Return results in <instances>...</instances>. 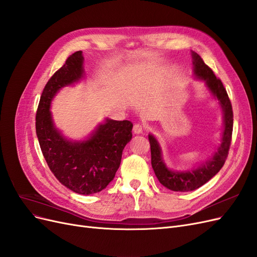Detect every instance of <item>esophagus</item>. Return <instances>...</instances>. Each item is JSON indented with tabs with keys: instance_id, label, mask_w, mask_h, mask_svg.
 I'll return each mask as SVG.
<instances>
[{
	"instance_id": "obj_1",
	"label": "esophagus",
	"mask_w": 257,
	"mask_h": 257,
	"mask_svg": "<svg viewBox=\"0 0 257 257\" xmlns=\"http://www.w3.org/2000/svg\"><path fill=\"white\" fill-rule=\"evenodd\" d=\"M133 132H134V134H142L144 132V126L142 125V124L137 123L133 126Z\"/></svg>"
}]
</instances>
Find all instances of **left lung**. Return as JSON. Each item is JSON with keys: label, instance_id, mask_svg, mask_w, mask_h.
Returning a JSON list of instances; mask_svg holds the SVG:
<instances>
[{"label": "left lung", "instance_id": "left-lung-1", "mask_svg": "<svg viewBox=\"0 0 257 257\" xmlns=\"http://www.w3.org/2000/svg\"><path fill=\"white\" fill-rule=\"evenodd\" d=\"M193 75L196 79L203 81L208 91L217 100L223 111V124L221 144L213 154L205 163L197 167L186 170H173L167 167L163 159L162 148L158 139L152 134L148 135L151 148V164L154 174L165 188L175 192L194 191L208 182L223 167L228 155L232 134V108L222 81L216 78L212 69L208 67L199 54L192 51Z\"/></svg>", "mask_w": 257, "mask_h": 257}]
</instances>
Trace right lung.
Segmentation results:
<instances>
[{
  "label": "right lung",
  "mask_w": 257,
  "mask_h": 257,
  "mask_svg": "<svg viewBox=\"0 0 257 257\" xmlns=\"http://www.w3.org/2000/svg\"><path fill=\"white\" fill-rule=\"evenodd\" d=\"M83 61L82 51H76L45 85L36 112V135L58 180L75 193L90 195L112 181L124 147L132 139L133 124L106 118L83 141L68 139L56 127L50 111L52 99L62 88L84 78Z\"/></svg>",
  "instance_id": "obj_1"
}]
</instances>
